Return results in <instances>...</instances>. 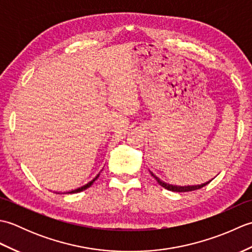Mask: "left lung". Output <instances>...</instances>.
Masks as SVG:
<instances>
[{
    "label": "left lung",
    "mask_w": 252,
    "mask_h": 252,
    "mask_svg": "<svg viewBox=\"0 0 252 252\" xmlns=\"http://www.w3.org/2000/svg\"><path fill=\"white\" fill-rule=\"evenodd\" d=\"M151 172V171H149ZM152 176H154L156 181L159 183V185H161L162 187H164L165 189L171 190V191H176V192H183V191H191V190H196V189H199L201 187L206 186L207 184L210 183L211 181L206 182V183L203 184H199V185H187V186H180V185H172V184H169V183H165V182L161 181L159 178H157L156 175H155L153 172H151Z\"/></svg>",
    "instance_id": "left-lung-1"
}]
</instances>
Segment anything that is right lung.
<instances>
[{
	"instance_id": "1",
	"label": "right lung",
	"mask_w": 252,
	"mask_h": 252,
	"mask_svg": "<svg viewBox=\"0 0 252 252\" xmlns=\"http://www.w3.org/2000/svg\"><path fill=\"white\" fill-rule=\"evenodd\" d=\"M99 176V174H97L95 176V178L92 180V181H90L89 183H87L85 185H83V186H81V187H78V189H73V190H70V191H68V194H73V192H79V191H82V190H84V189H87L88 187H90L91 185H92L94 182H95V180H97V178Z\"/></svg>"
}]
</instances>
